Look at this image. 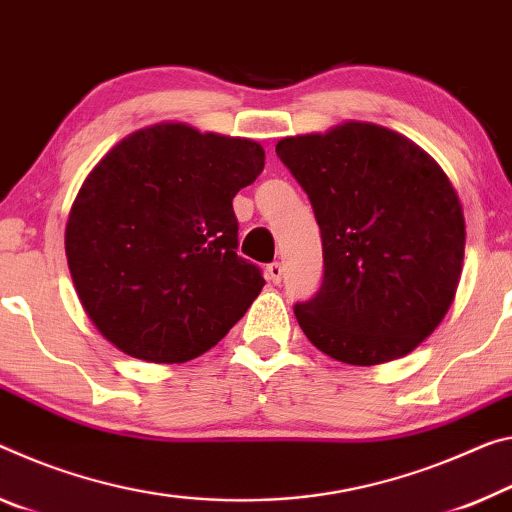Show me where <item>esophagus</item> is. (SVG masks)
Returning <instances> with one entry per match:
<instances>
[{
  "instance_id": "1",
  "label": "esophagus",
  "mask_w": 512,
  "mask_h": 512,
  "mask_svg": "<svg viewBox=\"0 0 512 512\" xmlns=\"http://www.w3.org/2000/svg\"><path fill=\"white\" fill-rule=\"evenodd\" d=\"M282 271H285V269H282L280 262H273V264L266 266V275H269V280L275 282V285H278V282L282 280Z\"/></svg>"
}]
</instances>
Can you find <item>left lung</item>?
<instances>
[{
    "label": "left lung",
    "instance_id": "1",
    "mask_svg": "<svg viewBox=\"0 0 512 512\" xmlns=\"http://www.w3.org/2000/svg\"><path fill=\"white\" fill-rule=\"evenodd\" d=\"M312 202L323 282L294 314L332 360L403 358L440 326L465 259V216L440 164L392 129L346 120L275 145Z\"/></svg>",
    "mask_w": 512,
    "mask_h": 512
}]
</instances>
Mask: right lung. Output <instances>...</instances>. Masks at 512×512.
Returning <instances> with one entry per match:
<instances>
[{"mask_svg":"<svg viewBox=\"0 0 512 512\" xmlns=\"http://www.w3.org/2000/svg\"><path fill=\"white\" fill-rule=\"evenodd\" d=\"M262 170L257 141L184 123L136 129L97 161L70 207L66 257L107 342L154 364L221 342L264 287L237 255L232 209Z\"/></svg>","mask_w":512,"mask_h":512,"instance_id":"obj_1","label":"right lung"}]
</instances>
